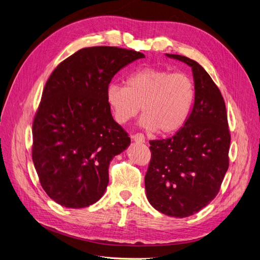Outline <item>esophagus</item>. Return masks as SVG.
I'll return each instance as SVG.
<instances>
[{"label":"esophagus","instance_id":"34e87169","mask_svg":"<svg viewBox=\"0 0 260 260\" xmlns=\"http://www.w3.org/2000/svg\"><path fill=\"white\" fill-rule=\"evenodd\" d=\"M131 139H132V141H135V142H137V143H144L145 142V138L142 133H137V135H133L131 137Z\"/></svg>","mask_w":260,"mask_h":260}]
</instances>
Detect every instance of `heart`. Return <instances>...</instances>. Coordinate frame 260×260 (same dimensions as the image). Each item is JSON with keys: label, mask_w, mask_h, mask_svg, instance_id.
<instances>
[{"label": "heart", "mask_w": 260, "mask_h": 260, "mask_svg": "<svg viewBox=\"0 0 260 260\" xmlns=\"http://www.w3.org/2000/svg\"><path fill=\"white\" fill-rule=\"evenodd\" d=\"M195 91L192 80L181 73L147 67L130 75L127 86L108 84L106 99L115 119L124 123L145 113L140 125L149 132L169 135L180 130L191 114Z\"/></svg>", "instance_id": "1"}]
</instances>
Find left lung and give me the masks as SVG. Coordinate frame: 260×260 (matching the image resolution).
Here are the masks:
<instances>
[{"instance_id": "1", "label": "left lung", "mask_w": 260, "mask_h": 260, "mask_svg": "<svg viewBox=\"0 0 260 260\" xmlns=\"http://www.w3.org/2000/svg\"><path fill=\"white\" fill-rule=\"evenodd\" d=\"M169 58L192 68L195 98L185 124L175 136L151 141L145 175L149 204L170 217L185 218L216 198L229 167L230 132L218 86L198 61L176 54Z\"/></svg>"}]
</instances>
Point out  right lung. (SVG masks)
Instances as JSON below:
<instances>
[{
	"label": "right lung",
	"instance_id": "add662e5",
	"mask_svg": "<svg viewBox=\"0 0 260 260\" xmlns=\"http://www.w3.org/2000/svg\"><path fill=\"white\" fill-rule=\"evenodd\" d=\"M144 54L115 46L77 51L46 82L32 125V160L45 193L67 208L96 203L109 162L130 145L112 116L106 89L120 69Z\"/></svg>",
	"mask_w": 260,
	"mask_h": 260
}]
</instances>
